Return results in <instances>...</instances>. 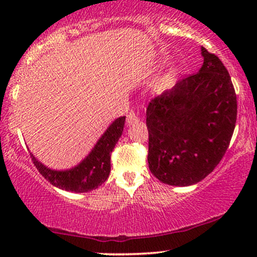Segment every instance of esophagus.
<instances>
[{"label": "esophagus", "instance_id": "34e87169", "mask_svg": "<svg viewBox=\"0 0 257 257\" xmlns=\"http://www.w3.org/2000/svg\"><path fill=\"white\" fill-rule=\"evenodd\" d=\"M138 120H139V118H138L137 114H135L134 111H131L128 114H126V123H128L129 125L134 124V123H137Z\"/></svg>", "mask_w": 257, "mask_h": 257}]
</instances>
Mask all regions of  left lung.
Listing matches in <instances>:
<instances>
[{"label":"left lung","mask_w":257,"mask_h":257,"mask_svg":"<svg viewBox=\"0 0 257 257\" xmlns=\"http://www.w3.org/2000/svg\"><path fill=\"white\" fill-rule=\"evenodd\" d=\"M199 72L150 101L149 168L163 184L190 186L220 163L229 146L237 95L231 76L216 55L202 47Z\"/></svg>","instance_id":"8db88e82"}]
</instances>
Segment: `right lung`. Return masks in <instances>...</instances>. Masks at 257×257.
<instances>
[{
	"instance_id": "obj_1",
	"label": "right lung",
	"mask_w": 257,
	"mask_h": 257,
	"mask_svg": "<svg viewBox=\"0 0 257 257\" xmlns=\"http://www.w3.org/2000/svg\"><path fill=\"white\" fill-rule=\"evenodd\" d=\"M124 122L125 117H119L114 120L104 133V135L99 139L89 155L72 169L64 170V172L52 170L43 166L30 153L32 162L41 175L55 187L76 193L95 190L100 185L104 184L110 175L111 152L113 151L117 141L122 135Z\"/></svg>"
}]
</instances>
